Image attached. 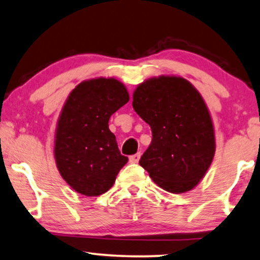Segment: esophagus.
<instances>
[{"label": "esophagus", "mask_w": 260, "mask_h": 260, "mask_svg": "<svg viewBox=\"0 0 260 260\" xmlns=\"http://www.w3.org/2000/svg\"><path fill=\"white\" fill-rule=\"evenodd\" d=\"M140 157H141L140 152H139V153H136V154L131 155V157H129V161H131V162H138V161H139Z\"/></svg>", "instance_id": "34e87169"}]
</instances>
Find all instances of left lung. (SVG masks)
Returning <instances> with one entry per match:
<instances>
[{
    "label": "left lung",
    "mask_w": 260,
    "mask_h": 260,
    "mask_svg": "<svg viewBox=\"0 0 260 260\" xmlns=\"http://www.w3.org/2000/svg\"><path fill=\"white\" fill-rule=\"evenodd\" d=\"M132 106L152 131L139 164L166 191L195 188L215 153L212 117L195 86L176 76L150 78L134 90Z\"/></svg>",
    "instance_id": "1"
}]
</instances>
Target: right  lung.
Here are the masks:
<instances>
[{"label":"right lung","mask_w":260,"mask_h":260,"mask_svg":"<svg viewBox=\"0 0 260 260\" xmlns=\"http://www.w3.org/2000/svg\"><path fill=\"white\" fill-rule=\"evenodd\" d=\"M128 101L126 86L115 78L84 81L69 95L55 128L54 159L75 191L102 195L128 161L108 124L109 117Z\"/></svg>","instance_id":"add662e5"}]
</instances>
